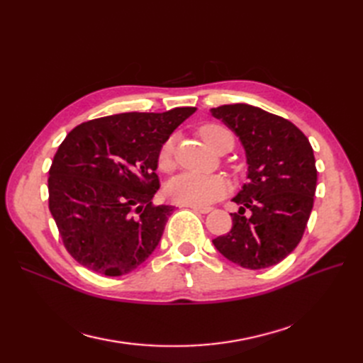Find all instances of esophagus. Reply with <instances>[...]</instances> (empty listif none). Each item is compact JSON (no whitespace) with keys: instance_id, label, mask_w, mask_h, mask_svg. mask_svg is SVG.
I'll return each mask as SVG.
<instances>
[{"instance_id":"1","label":"esophagus","mask_w":363,"mask_h":363,"mask_svg":"<svg viewBox=\"0 0 363 363\" xmlns=\"http://www.w3.org/2000/svg\"><path fill=\"white\" fill-rule=\"evenodd\" d=\"M192 212H199V213H208L212 211V207H196V206H188Z\"/></svg>"}]
</instances>
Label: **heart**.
<instances>
[{
  "label": "heart",
  "instance_id": "b5f03b06",
  "mask_svg": "<svg viewBox=\"0 0 363 363\" xmlns=\"http://www.w3.org/2000/svg\"><path fill=\"white\" fill-rule=\"evenodd\" d=\"M200 135L208 147L215 151L225 139L233 140L230 131L219 124H206L200 128ZM174 148L175 138L171 136L163 142L157 163L163 171H169L174 167ZM230 191V183L223 175H196L182 174L174 177L167 186L168 200L180 206H196L204 207L211 203L224 199Z\"/></svg>",
  "mask_w": 363,
  "mask_h": 363
}]
</instances>
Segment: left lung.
<instances>
[{
	"label": "left lung",
	"mask_w": 363,
	"mask_h": 363,
	"mask_svg": "<svg viewBox=\"0 0 363 363\" xmlns=\"http://www.w3.org/2000/svg\"><path fill=\"white\" fill-rule=\"evenodd\" d=\"M247 152L248 182L233 201V227L213 239L224 257L247 269L277 265L298 245L313 207L315 156L291 121L248 104L211 108Z\"/></svg>",
	"instance_id": "obj_1"
}]
</instances>
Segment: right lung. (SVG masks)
Wrapping results in <instances>:
<instances>
[{"mask_svg": "<svg viewBox=\"0 0 363 363\" xmlns=\"http://www.w3.org/2000/svg\"><path fill=\"white\" fill-rule=\"evenodd\" d=\"M195 107L119 113L71 130L54 155L48 206L69 255L96 274L119 277L144 263L172 206H156L162 144Z\"/></svg>", "mask_w": 363, "mask_h": 363, "instance_id": "obj_1", "label": "right lung"}]
</instances>
